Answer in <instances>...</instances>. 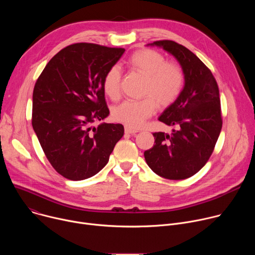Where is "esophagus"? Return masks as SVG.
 Here are the masks:
<instances>
[{
    "label": "esophagus",
    "mask_w": 255,
    "mask_h": 255,
    "mask_svg": "<svg viewBox=\"0 0 255 255\" xmlns=\"http://www.w3.org/2000/svg\"><path fill=\"white\" fill-rule=\"evenodd\" d=\"M137 132H139L137 129H133V128H131V127L125 126V133H127V134H135V133H137Z\"/></svg>",
    "instance_id": "obj_1"
}]
</instances>
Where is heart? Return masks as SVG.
Segmentation results:
<instances>
[{
	"label": "heart",
	"instance_id": "b5f03b06",
	"mask_svg": "<svg viewBox=\"0 0 255 255\" xmlns=\"http://www.w3.org/2000/svg\"><path fill=\"white\" fill-rule=\"evenodd\" d=\"M128 64L146 77L143 88V95L146 97L123 102L114 109L113 116L116 121L136 129L155 113L156 100L166 107L178 99L185 87V75L178 65L167 62L163 54L153 49L137 50L128 59ZM121 80L119 65L111 66L104 77L103 90L114 101L121 97Z\"/></svg>",
	"mask_w": 255,
	"mask_h": 255
}]
</instances>
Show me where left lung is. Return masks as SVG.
Returning <instances> with one entry per match:
<instances>
[{
  "instance_id": "obj_1",
  "label": "left lung",
  "mask_w": 255,
  "mask_h": 255,
  "mask_svg": "<svg viewBox=\"0 0 255 255\" xmlns=\"http://www.w3.org/2000/svg\"><path fill=\"white\" fill-rule=\"evenodd\" d=\"M172 54L183 68L185 87L158 118L174 126L170 135L154 132L153 147L144 151L148 166L167 179L196 174L212 155L222 129L219 88L211 70L187 47L171 40L151 43Z\"/></svg>"
}]
</instances>
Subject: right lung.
<instances>
[{
    "instance_id": "1",
    "label": "right lung",
    "mask_w": 255,
    "mask_h": 255,
    "mask_svg": "<svg viewBox=\"0 0 255 255\" xmlns=\"http://www.w3.org/2000/svg\"><path fill=\"white\" fill-rule=\"evenodd\" d=\"M125 49L75 43L46 64L33 90L32 126L52 167L70 180L97 174L124 135L122 124L102 123L110 111L103 80Z\"/></svg>"
}]
</instances>
